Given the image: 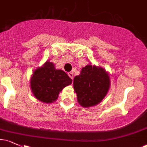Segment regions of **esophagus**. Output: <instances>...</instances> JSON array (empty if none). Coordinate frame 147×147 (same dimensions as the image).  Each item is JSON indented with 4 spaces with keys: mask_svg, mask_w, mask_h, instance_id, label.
<instances>
[{
    "mask_svg": "<svg viewBox=\"0 0 147 147\" xmlns=\"http://www.w3.org/2000/svg\"><path fill=\"white\" fill-rule=\"evenodd\" d=\"M68 75L69 77H70V78H71L72 79H73V73H72V72H68Z\"/></svg>",
    "mask_w": 147,
    "mask_h": 147,
    "instance_id": "esophagus-1",
    "label": "esophagus"
}]
</instances>
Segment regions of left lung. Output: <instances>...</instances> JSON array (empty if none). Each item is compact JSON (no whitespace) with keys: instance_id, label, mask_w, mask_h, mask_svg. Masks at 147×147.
<instances>
[{"instance_id":"left-lung-1","label":"left lung","mask_w":147,"mask_h":147,"mask_svg":"<svg viewBox=\"0 0 147 147\" xmlns=\"http://www.w3.org/2000/svg\"><path fill=\"white\" fill-rule=\"evenodd\" d=\"M111 86L110 76L102 67L90 65L82 69L74 78L73 87L77 99L82 107L96 106L104 99Z\"/></svg>"}]
</instances>
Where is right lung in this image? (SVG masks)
<instances>
[{
    "label": "right lung",
    "mask_w": 147,
    "mask_h": 147,
    "mask_svg": "<svg viewBox=\"0 0 147 147\" xmlns=\"http://www.w3.org/2000/svg\"><path fill=\"white\" fill-rule=\"evenodd\" d=\"M72 80L62 70L47 61L33 72L30 78V87L33 95L40 102L46 104L57 100L63 88L72 84Z\"/></svg>",
    "instance_id": "right-lung-1"
}]
</instances>
